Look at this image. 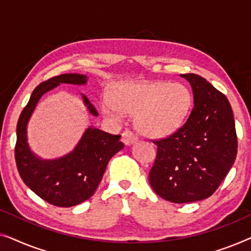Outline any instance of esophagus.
<instances>
[{
  "mask_svg": "<svg viewBox=\"0 0 251 251\" xmlns=\"http://www.w3.org/2000/svg\"><path fill=\"white\" fill-rule=\"evenodd\" d=\"M122 142L125 143L126 145H131V144L137 142V137L135 136V133L126 130V131L122 133Z\"/></svg>",
  "mask_w": 251,
  "mask_h": 251,
  "instance_id": "obj_1",
  "label": "esophagus"
}]
</instances>
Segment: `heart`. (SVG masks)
Masks as SVG:
<instances>
[{
  "label": "heart",
  "mask_w": 251,
  "mask_h": 251,
  "mask_svg": "<svg viewBox=\"0 0 251 251\" xmlns=\"http://www.w3.org/2000/svg\"><path fill=\"white\" fill-rule=\"evenodd\" d=\"M192 106V95L181 83L166 81L126 82L113 89L112 99L104 98L102 112L121 121L123 112L136 114V126L144 135L167 137L183 125Z\"/></svg>",
  "instance_id": "b5f03b06"
}]
</instances>
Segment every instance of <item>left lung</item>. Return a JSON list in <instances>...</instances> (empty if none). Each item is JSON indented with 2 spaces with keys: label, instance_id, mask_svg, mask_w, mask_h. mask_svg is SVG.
Masks as SVG:
<instances>
[{
  "label": "left lung",
  "instance_id": "obj_1",
  "mask_svg": "<svg viewBox=\"0 0 251 251\" xmlns=\"http://www.w3.org/2000/svg\"><path fill=\"white\" fill-rule=\"evenodd\" d=\"M180 76L190 82L194 107L179 129L152 140L157 150L149 179L164 200L188 203L215 193L234 163L238 137L226 96L200 75Z\"/></svg>",
  "mask_w": 251,
  "mask_h": 251
}]
</instances>
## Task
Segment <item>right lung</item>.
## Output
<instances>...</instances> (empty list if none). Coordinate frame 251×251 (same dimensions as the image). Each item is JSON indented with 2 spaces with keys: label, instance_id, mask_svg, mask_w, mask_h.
Returning <instances> with one entry per match:
<instances>
[{
  "label": "right lung",
  "instance_id": "right-lung-1",
  "mask_svg": "<svg viewBox=\"0 0 251 251\" xmlns=\"http://www.w3.org/2000/svg\"><path fill=\"white\" fill-rule=\"evenodd\" d=\"M59 83L84 84L87 76L61 74L42 82L34 89L17 123L15 159L23 181L34 193L48 203L68 208L80 204L94 195L108 161L125 145L120 142V135L89 126L73 152L57 160L37 159L27 144V122L42 95ZM83 100L89 112L97 116V109L84 95Z\"/></svg>",
  "mask_w": 251,
  "mask_h": 251
}]
</instances>
